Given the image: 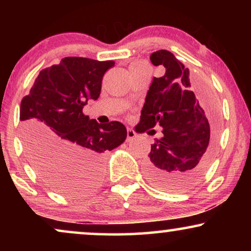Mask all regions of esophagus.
<instances>
[{
  "instance_id": "esophagus-1",
  "label": "esophagus",
  "mask_w": 251,
  "mask_h": 251,
  "mask_svg": "<svg viewBox=\"0 0 251 251\" xmlns=\"http://www.w3.org/2000/svg\"><path fill=\"white\" fill-rule=\"evenodd\" d=\"M136 137H137V133H136L135 130H132V129L126 130V140H128V142H130V140H132V139H135Z\"/></svg>"
}]
</instances>
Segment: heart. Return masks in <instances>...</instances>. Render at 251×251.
Listing matches in <instances>:
<instances>
[{
  "mask_svg": "<svg viewBox=\"0 0 251 251\" xmlns=\"http://www.w3.org/2000/svg\"><path fill=\"white\" fill-rule=\"evenodd\" d=\"M144 67H149L145 63H143V61H135V63H132L130 65V72L133 73V72L138 71V70H142Z\"/></svg>",
  "mask_w": 251,
  "mask_h": 251,
  "instance_id": "b5f03b06",
  "label": "heart"
}]
</instances>
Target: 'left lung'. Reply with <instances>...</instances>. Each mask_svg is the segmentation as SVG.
I'll use <instances>...</instances> for the list:
<instances>
[{"instance_id": "8db88e82", "label": "left lung", "mask_w": 251, "mask_h": 251, "mask_svg": "<svg viewBox=\"0 0 251 251\" xmlns=\"http://www.w3.org/2000/svg\"><path fill=\"white\" fill-rule=\"evenodd\" d=\"M150 59L154 66H163L166 73L153 77L135 130L145 132L160 125L163 137L151 147L144 171L154 186L181 191L197 183L207 169L217 128L209 126L194 92L188 89V68L167 50L155 51Z\"/></svg>"}]
</instances>
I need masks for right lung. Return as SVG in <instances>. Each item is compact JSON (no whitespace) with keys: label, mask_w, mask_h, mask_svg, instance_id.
<instances>
[{"label":"right lung","mask_w":251,"mask_h":251,"mask_svg":"<svg viewBox=\"0 0 251 251\" xmlns=\"http://www.w3.org/2000/svg\"><path fill=\"white\" fill-rule=\"evenodd\" d=\"M114 61L63 58L40 72L20 104L23 140L28 159L44 181L66 194L94 190L101 179L106 151L121 145V122L99 125L82 109L97 100L105 72Z\"/></svg>","instance_id":"1"}]
</instances>
